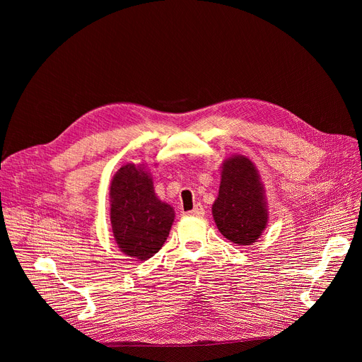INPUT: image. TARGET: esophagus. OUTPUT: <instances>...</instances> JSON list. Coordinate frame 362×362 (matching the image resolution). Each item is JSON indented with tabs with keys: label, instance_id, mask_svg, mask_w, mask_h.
<instances>
[{
	"label": "esophagus",
	"instance_id": "obj_1",
	"mask_svg": "<svg viewBox=\"0 0 362 362\" xmlns=\"http://www.w3.org/2000/svg\"><path fill=\"white\" fill-rule=\"evenodd\" d=\"M187 216H195V217H201V216H204V208H202V205L201 204H197L191 211H187L186 213Z\"/></svg>",
	"mask_w": 362,
	"mask_h": 362
}]
</instances>
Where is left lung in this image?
<instances>
[{
  "instance_id": "8db88e82",
  "label": "left lung",
  "mask_w": 362,
  "mask_h": 362,
  "mask_svg": "<svg viewBox=\"0 0 362 362\" xmlns=\"http://www.w3.org/2000/svg\"><path fill=\"white\" fill-rule=\"evenodd\" d=\"M220 187L213 217L220 233L238 245H252L269 223L264 185L255 164L245 156H230L221 164Z\"/></svg>"
}]
</instances>
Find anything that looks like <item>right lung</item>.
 I'll return each instance as SVG.
<instances>
[{
	"label": "right lung",
	"instance_id": "obj_1",
	"mask_svg": "<svg viewBox=\"0 0 362 362\" xmlns=\"http://www.w3.org/2000/svg\"><path fill=\"white\" fill-rule=\"evenodd\" d=\"M110 221L119 250L136 261L154 257L175 221L173 206L163 202L144 164H126L110 183Z\"/></svg>",
	"mask_w": 362,
	"mask_h": 362
}]
</instances>
